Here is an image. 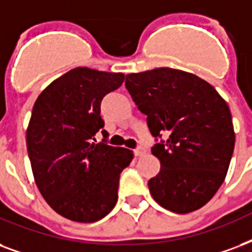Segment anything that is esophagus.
<instances>
[{"instance_id":"obj_1","label":"esophagus","mask_w":252,"mask_h":252,"mask_svg":"<svg viewBox=\"0 0 252 252\" xmlns=\"http://www.w3.org/2000/svg\"><path fill=\"white\" fill-rule=\"evenodd\" d=\"M133 152H134V156H136V157H141V156H144V155H145V149H144V148H141V147L136 148Z\"/></svg>"}]
</instances>
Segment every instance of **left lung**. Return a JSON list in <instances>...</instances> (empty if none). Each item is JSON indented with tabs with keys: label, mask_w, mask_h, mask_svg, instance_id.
I'll return each mask as SVG.
<instances>
[{
	"label": "left lung",
	"mask_w": 252,
	"mask_h": 252,
	"mask_svg": "<svg viewBox=\"0 0 252 252\" xmlns=\"http://www.w3.org/2000/svg\"><path fill=\"white\" fill-rule=\"evenodd\" d=\"M126 87L160 140L152 155L161 169L148 181L158 205L177 214L198 210L223 184L235 145L227 103L211 84L161 67L129 74Z\"/></svg>",
	"instance_id": "left-lung-1"
}]
</instances>
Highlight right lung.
<instances>
[{
	"mask_svg": "<svg viewBox=\"0 0 252 252\" xmlns=\"http://www.w3.org/2000/svg\"><path fill=\"white\" fill-rule=\"evenodd\" d=\"M124 82L122 72L76 67L41 92L32 107L26 144L38 189L67 220L91 223L118 202L120 173L132 151L96 143L104 126L103 97ZM107 136V130L101 129Z\"/></svg>",
	"mask_w": 252,
	"mask_h": 252,
	"instance_id": "add662e5",
	"label": "right lung"
}]
</instances>
